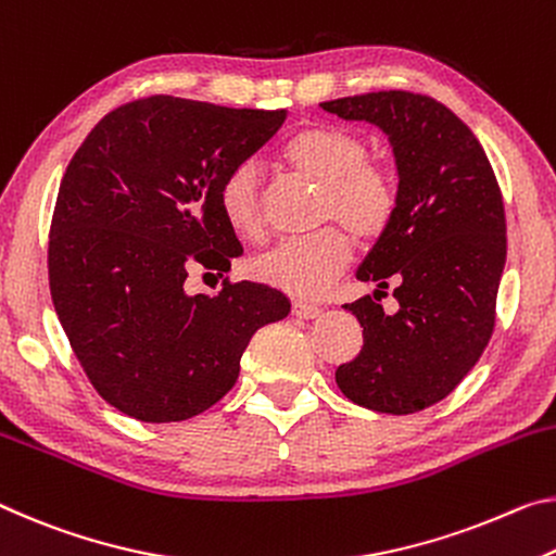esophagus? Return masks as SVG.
Wrapping results in <instances>:
<instances>
[{
  "label": "esophagus",
  "instance_id": "obj_1",
  "mask_svg": "<svg viewBox=\"0 0 556 556\" xmlns=\"http://www.w3.org/2000/svg\"><path fill=\"white\" fill-rule=\"evenodd\" d=\"M292 314L299 316V319H316L321 314V309L316 304H306V302H294L292 304Z\"/></svg>",
  "mask_w": 556,
  "mask_h": 556
}]
</instances>
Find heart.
Listing matches in <instances>:
<instances>
[{
  "mask_svg": "<svg viewBox=\"0 0 556 556\" xmlns=\"http://www.w3.org/2000/svg\"><path fill=\"white\" fill-rule=\"evenodd\" d=\"M287 165L321 185L319 219H337L358 240H376L395 215V185L368 161L366 140L341 126H312L287 140ZM217 205L230 230L254 237L262 227L260 165L237 163L217 188ZM351 247L337 227L304 237H281L252 260V275L294 296L321 294L346 267Z\"/></svg>",
  "mask_w": 556,
  "mask_h": 556,
  "instance_id": "b5f03b06",
  "label": "heart"
}]
</instances>
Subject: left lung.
Here are the masks:
<instances>
[{
	"label": "left lung",
	"instance_id": "left-lung-1",
	"mask_svg": "<svg viewBox=\"0 0 556 556\" xmlns=\"http://www.w3.org/2000/svg\"><path fill=\"white\" fill-rule=\"evenodd\" d=\"M321 109L374 123L393 148L395 215L356 269L376 292L343 306L364 326V349L337 383L368 410L405 416L443 401L492 337L507 257L502 192L480 140L430 96L376 91ZM389 283L395 315L372 302Z\"/></svg>",
	"mask_w": 556,
	"mask_h": 556
}]
</instances>
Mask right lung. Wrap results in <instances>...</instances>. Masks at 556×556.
Segmentation results:
<instances>
[{
    "mask_svg": "<svg viewBox=\"0 0 556 556\" xmlns=\"http://www.w3.org/2000/svg\"><path fill=\"white\" fill-rule=\"evenodd\" d=\"M287 111L151 96L96 123L61 180L49 287L88 381L126 416L188 420L232 389L252 333L292 312L257 281L188 294L242 244L217 188L277 134Z\"/></svg>",
    "mask_w": 556,
    "mask_h": 556,
    "instance_id": "add662e5",
    "label": "right lung"
}]
</instances>
